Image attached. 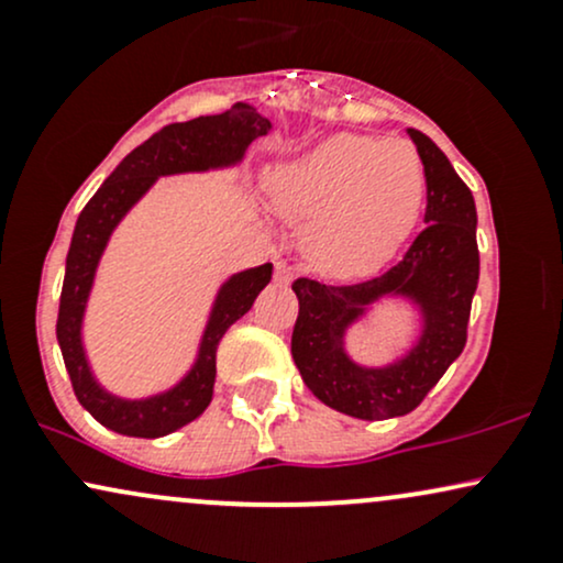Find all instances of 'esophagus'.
Returning a JSON list of instances; mask_svg holds the SVG:
<instances>
[{"mask_svg":"<svg viewBox=\"0 0 563 563\" xmlns=\"http://www.w3.org/2000/svg\"><path fill=\"white\" fill-rule=\"evenodd\" d=\"M275 280L277 283H288L290 280V267L286 262H277L275 264Z\"/></svg>","mask_w":563,"mask_h":563,"instance_id":"34e87169","label":"esophagus"}]
</instances>
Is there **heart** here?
<instances>
[{
	"mask_svg": "<svg viewBox=\"0 0 563 563\" xmlns=\"http://www.w3.org/2000/svg\"><path fill=\"white\" fill-rule=\"evenodd\" d=\"M277 209L307 219L301 243L314 267L354 275L378 267L416 224L426 192L407 142L335 134L269 177Z\"/></svg>",
	"mask_w": 563,
	"mask_h": 563,
	"instance_id": "b5f03b06",
	"label": "heart"
}]
</instances>
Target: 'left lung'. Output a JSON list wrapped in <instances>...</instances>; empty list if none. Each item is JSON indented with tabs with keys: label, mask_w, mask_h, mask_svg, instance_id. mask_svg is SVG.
<instances>
[{
	"label": "left lung",
	"mask_w": 563,
	"mask_h": 563,
	"mask_svg": "<svg viewBox=\"0 0 563 563\" xmlns=\"http://www.w3.org/2000/svg\"><path fill=\"white\" fill-rule=\"evenodd\" d=\"M416 142L426 174V228L394 267L371 280H294L299 318L290 354L307 389L333 410L363 421L407 416L423 402L444 371L461 357L476 283L474 196L442 151L418 129ZM402 295L422 312V335L405 358L384 368L354 364L345 354V331L373 302Z\"/></svg>",
	"instance_id": "8db88e82"
}]
</instances>
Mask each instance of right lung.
I'll return each mask as SVG.
<instances>
[{
	"label": "right lung",
	"mask_w": 563,
	"mask_h": 563,
	"mask_svg": "<svg viewBox=\"0 0 563 563\" xmlns=\"http://www.w3.org/2000/svg\"><path fill=\"white\" fill-rule=\"evenodd\" d=\"M269 129L273 124L245 102H235L230 111L219 115H198L185 124L164 126L115 166L111 177L89 198L76 219L66 256L60 312H57V344H60L76 399L95 421L115 434L156 439L196 421L214 394L219 341L232 322L241 320L254 307L260 290L273 280V264L243 269L224 280L211 307L206 331L200 335L198 357L187 376L172 389L153 394V397L121 399L97 384L81 341V322L97 264L102 260V251L111 241L115 224L151 190L158 177L235 166L245 156V147Z\"/></svg>",
	"instance_id": "1"
}]
</instances>
